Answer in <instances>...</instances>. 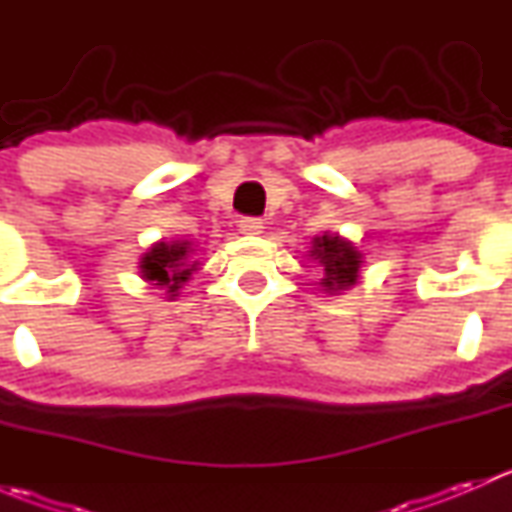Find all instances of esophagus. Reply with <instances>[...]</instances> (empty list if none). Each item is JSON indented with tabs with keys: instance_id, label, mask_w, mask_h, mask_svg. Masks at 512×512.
Returning a JSON list of instances; mask_svg holds the SVG:
<instances>
[{
	"instance_id": "1",
	"label": "esophagus",
	"mask_w": 512,
	"mask_h": 512,
	"mask_svg": "<svg viewBox=\"0 0 512 512\" xmlns=\"http://www.w3.org/2000/svg\"><path fill=\"white\" fill-rule=\"evenodd\" d=\"M237 227H240L242 235H250V237L262 235V230H265L262 220H257V218H242L240 223H237Z\"/></svg>"
}]
</instances>
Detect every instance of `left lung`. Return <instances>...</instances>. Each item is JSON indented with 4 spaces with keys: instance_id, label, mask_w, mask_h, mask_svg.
<instances>
[{
    "instance_id": "8db88e82",
    "label": "left lung",
    "mask_w": 512,
    "mask_h": 512,
    "mask_svg": "<svg viewBox=\"0 0 512 512\" xmlns=\"http://www.w3.org/2000/svg\"><path fill=\"white\" fill-rule=\"evenodd\" d=\"M309 257L322 265L324 277L319 285L329 294L352 289L359 280L361 262H364V255L356 250L354 242H349L342 235H329V232H324L322 237H314Z\"/></svg>"
}]
</instances>
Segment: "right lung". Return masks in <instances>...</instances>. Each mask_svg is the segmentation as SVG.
<instances>
[{
    "mask_svg": "<svg viewBox=\"0 0 512 512\" xmlns=\"http://www.w3.org/2000/svg\"><path fill=\"white\" fill-rule=\"evenodd\" d=\"M193 255V242L160 240L148 247V252H143L141 262H138L141 280L163 289L168 302H173L175 297H180V289L193 277V272L200 270V262Z\"/></svg>",
    "mask_w": 512,
    "mask_h": 512,
    "instance_id": "obj_1",
    "label": "right lung"
}]
</instances>
